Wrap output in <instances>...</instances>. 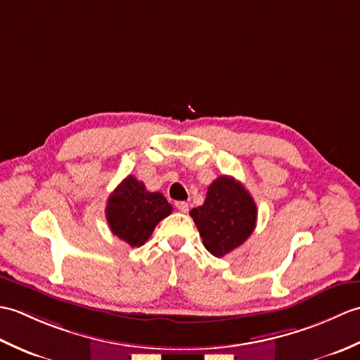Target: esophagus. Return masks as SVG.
<instances>
[{"instance_id": "1", "label": "esophagus", "mask_w": 360, "mask_h": 360, "mask_svg": "<svg viewBox=\"0 0 360 360\" xmlns=\"http://www.w3.org/2000/svg\"><path fill=\"white\" fill-rule=\"evenodd\" d=\"M174 205H176V209H178L182 213H187L188 212V204L184 202V201H178Z\"/></svg>"}]
</instances>
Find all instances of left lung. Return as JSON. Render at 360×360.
<instances>
[{"instance_id": "1", "label": "left lung", "mask_w": 360, "mask_h": 360, "mask_svg": "<svg viewBox=\"0 0 360 360\" xmlns=\"http://www.w3.org/2000/svg\"><path fill=\"white\" fill-rule=\"evenodd\" d=\"M190 217L205 249L219 258L240 248L254 232L257 205L240 181L223 174L209 186L204 204L192 209Z\"/></svg>"}]
</instances>
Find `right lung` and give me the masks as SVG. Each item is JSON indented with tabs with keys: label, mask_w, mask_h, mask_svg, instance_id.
I'll list each match as a JSON object with an SVG mask.
<instances>
[{
	"label": "right lung",
	"mask_w": 360,
	"mask_h": 360,
	"mask_svg": "<svg viewBox=\"0 0 360 360\" xmlns=\"http://www.w3.org/2000/svg\"><path fill=\"white\" fill-rule=\"evenodd\" d=\"M172 210L162 193L148 192L143 182L129 174L110 195L105 215L114 235L131 248H139Z\"/></svg>",
	"instance_id": "add662e5"
}]
</instances>
